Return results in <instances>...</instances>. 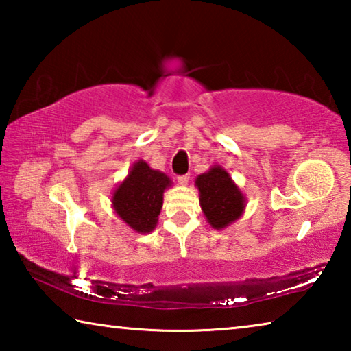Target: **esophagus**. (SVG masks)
<instances>
[{
  "label": "esophagus",
  "mask_w": 351,
  "mask_h": 351,
  "mask_svg": "<svg viewBox=\"0 0 351 351\" xmlns=\"http://www.w3.org/2000/svg\"><path fill=\"white\" fill-rule=\"evenodd\" d=\"M189 180H190V176H189V175H181V176H178V182H180L181 186H187Z\"/></svg>",
  "instance_id": "34e87169"
}]
</instances>
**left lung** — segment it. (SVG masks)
Returning a JSON list of instances; mask_svg holds the SVG:
<instances>
[{"label": "left lung", "instance_id": "left-lung-1", "mask_svg": "<svg viewBox=\"0 0 351 351\" xmlns=\"http://www.w3.org/2000/svg\"><path fill=\"white\" fill-rule=\"evenodd\" d=\"M199 190V206L213 229H224L245 210V197L228 171L213 165L195 181Z\"/></svg>", "mask_w": 351, "mask_h": 351}]
</instances>
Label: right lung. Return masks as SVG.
I'll return each instance as SVG.
<instances>
[{
    "instance_id": "1",
    "label": "right lung",
    "mask_w": 351,
    "mask_h": 351,
    "mask_svg": "<svg viewBox=\"0 0 351 351\" xmlns=\"http://www.w3.org/2000/svg\"><path fill=\"white\" fill-rule=\"evenodd\" d=\"M171 186L170 178L153 170L145 161H138L112 193V209L130 228L148 234L156 228L164 203V190Z\"/></svg>"
}]
</instances>
